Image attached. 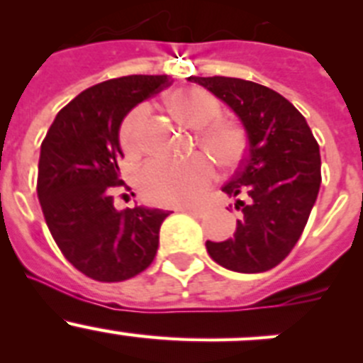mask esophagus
I'll return each instance as SVG.
<instances>
[{"instance_id": "obj_1", "label": "esophagus", "mask_w": 363, "mask_h": 363, "mask_svg": "<svg viewBox=\"0 0 363 363\" xmlns=\"http://www.w3.org/2000/svg\"><path fill=\"white\" fill-rule=\"evenodd\" d=\"M181 211L186 212V214H189V216H195V218H202V216L205 214L203 208H196V207H182Z\"/></svg>"}]
</instances>
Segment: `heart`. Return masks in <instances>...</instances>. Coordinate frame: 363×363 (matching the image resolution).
<instances>
[{
    "label": "heart",
    "mask_w": 363,
    "mask_h": 363,
    "mask_svg": "<svg viewBox=\"0 0 363 363\" xmlns=\"http://www.w3.org/2000/svg\"><path fill=\"white\" fill-rule=\"evenodd\" d=\"M168 108L179 123L196 128L199 144L219 167L233 170L246 155V133L237 123L223 119L221 104L202 87H182L168 96ZM147 108H133L121 124V145L128 156L140 155ZM214 164L205 156L181 163L151 161L140 172V191L145 200L158 205H188L202 199L214 182Z\"/></svg>",
    "instance_id": "obj_1"
}]
</instances>
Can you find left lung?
Returning a JSON list of instances; mask_svg holds the SVG:
<instances>
[{
	"instance_id": "1",
	"label": "left lung",
	"mask_w": 363,
	"mask_h": 363,
	"mask_svg": "<svg viewBox=\"0 0 363 363\" xmlns=\"http://www.w3.org/2000/svg\"><path fill=\"white\" fill-rule=\"evenodd\" d=\"M225 101L242 121L247 155L223 186L242 212L233 239L207 240L216 263L233 272H265L279 265L307 225L321 184L320 145L290 101L276 91L232 77H189Z\"/></svg>"
}]
</instances>
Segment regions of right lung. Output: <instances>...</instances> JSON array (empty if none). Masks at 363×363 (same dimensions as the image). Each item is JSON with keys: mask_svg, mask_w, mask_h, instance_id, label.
Returning a JSON list of instances; mask_svg holds the SVG:
<instances>
[{"mask_svg": "<svg viewBox=\"0 0 363 363\" xmlns=\"http://www.w3.org/2000/svg\"><path fill=\"white\" fill-rule=\"evenodd\" d=\"M167 86V75L96 84L57 112L42 142L36 193L43 218L65 258L94 281L131 279L158 251L160 226L170 212L117 211L112 193L126 186L119 175L124 116Z\"/></svg>", "mask_w": 363, "mask_h": 363, "instance_id": "1", "label": "right lung"}]
</instances>
